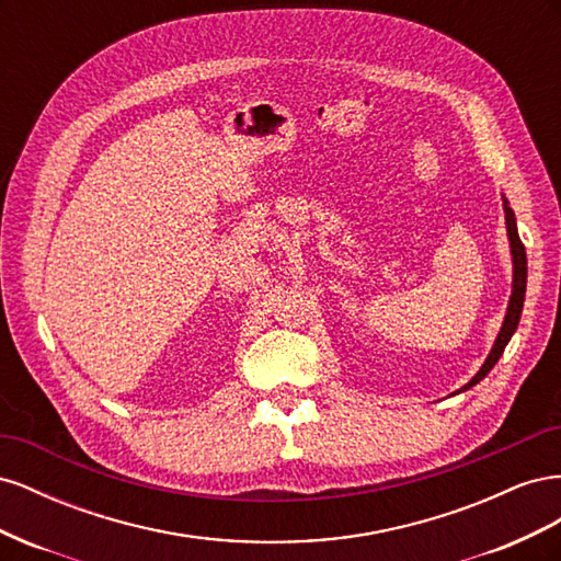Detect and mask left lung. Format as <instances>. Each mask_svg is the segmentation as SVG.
I'll return each instance as SVG.
<instances>
[{
  "mask_svg": "<svg viewBox=\"0 0 561 561\" xmlns=\"http://www.w3.org/2000/svg\"><path fill=\"white\" fill-rule=\"evenodd\" d=\"M505 222H507V236H511L513 264H515V280H513L511 307H507V316H505V320H503V328H501V332H499V339H496L494 348H491V353H489V358L484 360V365H482V369L478 371V375H474V377L463 386V390L470 388V386H474L478 381H482V379L489 375V369L499 363V358L503 355L507 342H511L513 332L517 330V322H519L522 307H524V293H526V252H524V243L519 241L517 225H515V215H513L511 208H507V203H505Z\"/></svg>",
  "mask_w": 561,
  "mask_h": 561,
  "instance_id": "1",
  "label": "left lung"
}]
</instances>
